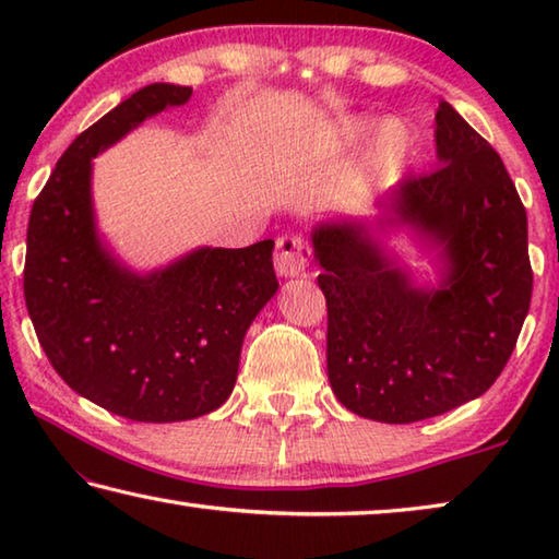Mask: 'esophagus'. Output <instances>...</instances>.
Segmentation results:
<instances>
[{"label":"esophagus","instance_id":"obj_1","mask_svg":"<svg viewBox=\"0 0 559 559\" xmlns=\"http://www.w3.org/2000/svg\"><path fill=\"white\" fill-rule=\"evenodd\" d=\"M273 263H276L278 276L283 278H293V276H302L310 263V249L308 243L300 239V236H278L276 241V253H273Z\"/></svg>","mask_w":559,"mask_h":559}]
</instances>
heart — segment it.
Listing matches in <instances>:
<instances>
[{"instance_id":"b5f03b06","label":"heart","mask_w":559,"mask_h":559,"mask_svg":"<svg viewBox=\"0 0 559 559\" xmlns=\"http://www.w3.org/2000/svg\"><path fill=\"white\" fill-rule=\"evenodd\" d=\"M370 128H372L370 120H353L347 126V135L353 140H359L370 132ZM404 143H406V138H404V130L400 122H384L380 132H377L374 147H372V165L384 167V165L394 163V159L404 153Z\"/></svg>"}]
</instances>
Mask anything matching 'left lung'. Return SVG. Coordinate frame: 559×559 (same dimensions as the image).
I'll list each match as a JSON object with an SVG mask.
<instances>
[{
	"label": "left lung",
	"mask_w": 559,
	"mask_h": 559,
	"mask_svg": "<svg viewBox=\"0 0 559 559\" xmlns=\"http://www.w3.org/2000/svg\"><path fill=\"white\" fill-rule=\"evenodd\" d=\"M433 138L437 169L402 179L374 222L310 234L328 300L330 386L349 412L384 424L431 419L484 394L513 355L533 296L527 216L503 159L447 100ZM384 228H409L438 251L437 287H419L383 251Z\"/></svg>",
	"instance_id": "obj_1"
}]
</instances>
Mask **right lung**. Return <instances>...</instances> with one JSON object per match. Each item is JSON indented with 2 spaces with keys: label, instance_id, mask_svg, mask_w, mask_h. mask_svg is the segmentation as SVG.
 <instances>
[{
  "label": "right lung",
  "instance_id": "add662e5",
  "mask_svg": "<svg viewBox=\"0 0 559 559\" xmlns=\"http://www.w3.org/2000/svg\"><path fill=\"white\" fill-rule=\"evenodd\" d=\"M192 88L150 83L83 130L36 197L24 298L46 357L73 392L132 421H185L229 400L246 330L276 296L273 241L189 251L128 269L100 239L91 159Z\"/></svg>",
  "mask_w": 559,
  "mask_h": 559
}]
</instances>
